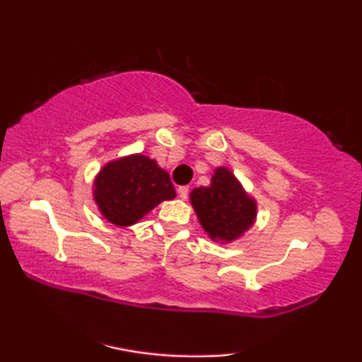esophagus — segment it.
Here are the masks:
<instances>
[{"label": "esophagus", "instance_id": "esophagus-1", "mask_svg": "<svg viewBox=\"0 0 362 362\" xmlns=\"http://www.w3.org/2000/svg\"><path fill=\"white\" fill-rule=\"evenodd\" d=\"M177 194H180L181 199H186L187 194H189V187H187V186H180V187H177Z\"/></svg>", "mask_w": 362, "mask_h": 362}]
</instances>
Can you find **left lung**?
I'll return each mask as SVG.
<instances>
[{
    "label": "left lung",
    "mask_w": 362,
    "mask_h": 362,
    "mask_svg": "<svg viewBox=\"0 0 362 362\" xmlns=\"http://www.w3.org/2000/svg\"><path fill=\"white\" fill-rule=\"evenodd\" d=\"M189 197L202 229L212 240L227 244L254 226L257 202L224 166L216 168L209 186L194 187Z\"/></svg>",
    "instance_id": "1"
}]
</instances>
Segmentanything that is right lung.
Wrapping results in <instances>:
<instances>
[{"instance_id":"1","label":"right lung","mask_w":362,"mask_h":362,"mask_svg":"<svg viewBox=\"0 0 362 362\" xmlns=\"http://www.w3.org/2000/svg\"><path fill=\"white\" fill-rule=\"evenodd\" d=\"M176 197L170 175L145 155H130L107 163L93 181V199L112 224L127 227Z\"/></svg>"}]
</instances>
